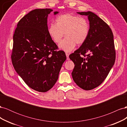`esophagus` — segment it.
Listing matches in <instances>:
<instances>
[{"instance_id":"34e87169","label":"esophagus","mask_w":127,"mask_h":127,"mask_svg":"<svg viewBox=\"0 0 127 127\" xmlns=\"http://www.w3.org/2000/svg\"><path fill=\"white\" fill-rule=\"evenodd\" d=\"M66 57H67V60H69V54L68 53H66Z\"/></svg>"}]
</instances>
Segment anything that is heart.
I'll use <instances>...</instances> for the list:
<instances>
[{
	"instance_id": "heart-1",
	"label": "heart",
	"mask_w": 127,
	"mask_h": 127,
	"mask_svg": "<svg viewBox=\"0 0 127 127\" xmlns=\"http://www.w3.org/2000/svg\"><path fill=\"white\" fill-rule=\"evenodd\" d=\"M48 32L52 40L59 43L64 36L59 47L66 52H70L76 45H82L89 35L90 24L86 18L68 13L61 15L56 18V24L51 23Z\"/></svg>"
}]
</instances>
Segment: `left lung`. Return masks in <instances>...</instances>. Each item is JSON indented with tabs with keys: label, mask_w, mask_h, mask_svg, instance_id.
<instances>
[{
	"label": "left lung",
	"mask_w": 127,
	"mask_h": 127,
	"mask_svg": "<svg viewBox=\"0 0 127 127\" xmlns=\"http://www.w3.org/2000/svg\"><path fill=\"white\" fill-rule=\"evenodd\" d=\"M77 13L88 16L90 33L86 41L69 55L75 64L71 75L79 87L89 91L106 78L116 60V50L112 31L104 21L91 11Z\"/></svg>",
	"instance_id": "8db88e82"
}]
</instances>
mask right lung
Listing matches in <instances>:
<instances>
[{"label": "right lung", "mask_w": 127, "mask_h": 127, "mask_svg": "<svg viewBox=\"0 0 127 127\" xmlns=\"http://www.w3.org/2000/svg\"><path fill=\"white\" fill-rule=\"evenodd\" d=\"M52 10L31 11L18 22L13 35L11 59L14 68L27 85L39 92H47L54 86L66 60L64 52L58 50L48 32L47 18Z\"/></svg>", "instance_id": "add662e5"}]
</instances>
